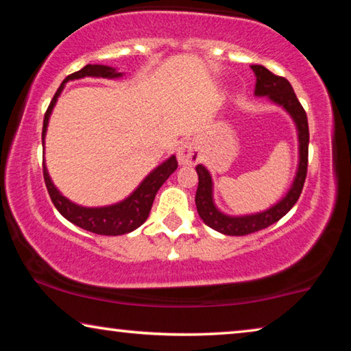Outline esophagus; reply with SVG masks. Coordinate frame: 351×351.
Masks as SVG:
<instances>
[{
	"mask_svg": "<svg viewBox=\"0 0 351 351\" xmlns=\"http://www.w3.org/2000/svg\"><path fill=\"white\" fill-rule=\"evenodd\" d=\"M199 161V148L193 142H186L178 150V162L181 165H195Z\"/></svg>",
	"mask_w": 351,
	"mask_h": 351,
	"instance_id": "obj_1",
	"label": "esophagus"
}]
</instances>
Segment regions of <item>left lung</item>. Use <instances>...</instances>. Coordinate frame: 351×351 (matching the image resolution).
Listing matches in <instances>:
<instances>
[{"label":"left lung","mask_w":351,"mask_h":351,"mask_svg":"<svg viewBox=\"0 0 351 351\" xmlns=\"http://www.w3.org/2000/svg\"><path fill=\"white\" fill-rule=\"evenodd\" d=\"M252 71L257 77L255 83V96H268L272 102L283 106L291 116H293L297 132H299V147H300V161L299 170H297L295 180L293 187L289 189L287 197L282 201H278L276 206L271 209L255 213V215L246 217H228L219 212L212 199V178L203 165H197L198 173V189L195 195V203H197V210L203 221L209 228L218 230L224 235L241 237L247 234H254L257 230H261L268 226L277 223L282 217L293 209V206L299 199L302 189L306 180L308 170V142H310V130H308V117L297 99L295 93L291 86V83L285 77L272 74L269 69L260 64H252Z\"/></svg>","instance_id":"8db88e82"}]
</instances>
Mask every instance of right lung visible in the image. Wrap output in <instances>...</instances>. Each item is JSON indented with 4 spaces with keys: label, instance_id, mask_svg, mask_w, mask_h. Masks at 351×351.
Masks as SVG:
<instances>
[{
    "label": "right lung",
    "instance_id": "right-lung-1",
    "mask_svg": "<svg viewBox=\"0 0 351 351\" xmlns=\"http://www.w3.org/2000/svg\"><path fill=\"white\" fill-rule=\"evenodd\" d=\"M121 73H116L114 68L104 66V64H86L77 73H73L68 75L63 83L58 86L57 93L52 97L49 106L45 112L43 119V132H41V139L45 141L47 121L52 112V108L57 102L58 96L63 90L64 83L74 79H82V77H104V79H114V77H121ZM178 169V161L175 156L167 159L164 164L159 165L158 169H154L150 175H148L144 181L141 182V186L130 195L127 199H123L122 203L108 206V207H80L74 203H71L63 195L58 192L52 184L47 170L43 164V176L45 184L47 189V193L52 199V203L57 207V210L62 215L79 228L90 230L93 234L99 235H123L132 232V230L138 229L139 226L148 218V213L152 210L154 197H156L158 190L161 189L162 184L167 181V178L173 173Z\"/></svg>",
    "mask_w": 351,
    "mask_h": 351
}]
</instances>
